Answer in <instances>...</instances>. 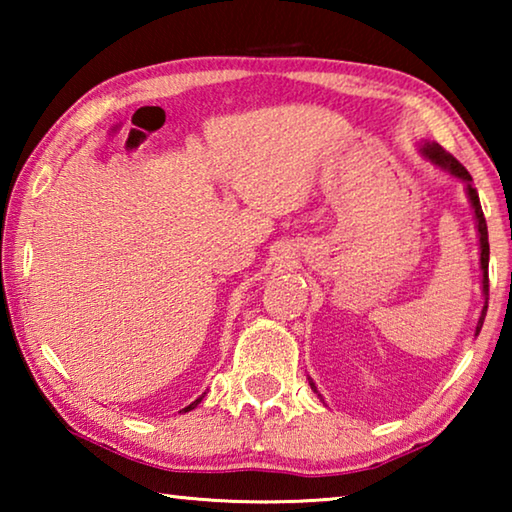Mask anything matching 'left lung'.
Masks as SVG:
<instances>
[{"label":"left lung","mask_w":512,"mask_h":512,"mask_svg":"<svg viewBox=\"0 0 512 512\" xmlns=\"http://www.w3.org/2000/svg\"><path fill=\"white\" fill-rule=\"evenodd\" d=\"M422 155L424 158H429L436 167L445 169L447 173H452V176L465 180L467 185V196H470V203L474 207V216H476V228H479V241H481V271H483V293H485V307L481 311V318H479V325H476V334L481 332L483 327V320H485V311H488V259H490V244H488V225H485V216L481 210V201H479V194H476V189L472 185V176L470 171H467L461 162H458L452 153L445 151L443 146L436 144V142H427L422 146ZM311 388L316 391L314 381H309ZM318 393V391H316Z\"/></svg>","instance_id":"8db88e82"}]
</instances>
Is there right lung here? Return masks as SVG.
I'll return each mask as SVG.
<instances>
[{
  "label": "right lung",
  "mask_w": 512,
  "mask_h": 512,
  "mask_svg": "<svg viewBox=\"0 0 512 512\" xmlns=\"http://www.w3.org/2000/svg\"><path fill=\"white\" fill-rule=\"evenodd\" d=\"M201 400H203V397H198V400H196V402H192V404H189L185 411H192V409H194V406H198V404H201Z\"/></svg>",
  "instance_id": "add662e5"
}]
</instances>
